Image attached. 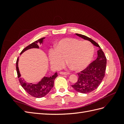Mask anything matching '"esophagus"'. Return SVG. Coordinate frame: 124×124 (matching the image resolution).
<instances>
[{"instance_id": "34e87169", "label": "esophagus", "mask_w": 124, "mask_h": 124, "mask_svg": "<svg viewBox=\"0 0 124 124\" xmlns=\"http://www.w3.org/2000/svg\"><path fill=\"white\" fill-rule=\"evenodd\" d=\"M60 75H69V73H68V72L61 71V72H60Z\"/></svg>"}]
</instances>
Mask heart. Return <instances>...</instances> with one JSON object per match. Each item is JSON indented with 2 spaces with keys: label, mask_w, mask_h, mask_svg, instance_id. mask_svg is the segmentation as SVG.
I'll list each match as a JSON object with an SVG mask.
<instances>
[{
  "label": "heart",
  "mask_w": 124,
  "mask_h": 124,
  "mask_svg": "<svg viewBox=\"0 0 124 124\" xmlns=\"http://www.w3.org/2000/svg\"><path fill=\"white\" fill-rule=\"evenodd\" d=\"M94 48L90 42L73 38L60 40L55 45V49L49 52V59L53 67L60 69L68 64L77 71L83 70L90 63L93 57Z\"/></svg>",
  "instance_id": "b5f03b06"
}]
</instances>
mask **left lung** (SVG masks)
<instances>
[{"label": "left lung", "instance_id": "obj_1", "mask_svg": "<svg viewBox=\"0 0 124 124\" xmlns=\"http://www.w3.org/2000/svg\"><path fill=\"white\" fill-rule=\"evenodd\" d=\"M76 35L99 47L97 52V59L89 64L86 69L78 73V80L71 86L77 92L86 94L94 91L101 84L106 72L107 59L104 52L95 41L85 35L78 33H76Z\"/></svg>", "mask_w": 124, "mask_h": 124}]
</instances>
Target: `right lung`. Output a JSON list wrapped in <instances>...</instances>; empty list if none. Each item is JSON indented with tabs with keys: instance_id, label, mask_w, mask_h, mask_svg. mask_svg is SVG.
<instances>
[{
	"instance_id": "1",
	"label": "right lung",
	"mask_w": 124,
	"mask_h": 124,
	"mask_svg": "<svg viewBox=\"0 0 124 124\" xmlns=\"http://www.w3.org/2000/svg\"><path fill=\"white\" fill-rule=\"evenodd\" d=\"M44 39L45 37H43L38 39V40L34 41L33 43L30 44L29 45L23 49L21 52L20 54H22L23 52L31 48H39V47L38 45L43 44ZM18 57L16 62V68L17 77L20 83L24 90L30 95L37 97V98H40L46 95L51 90V89L53 87L54 80L57 77V73L55 72L51 77H44L37 84L28 83L21 77V74L18 67Z\"/></svg>"
}]
</instances>
